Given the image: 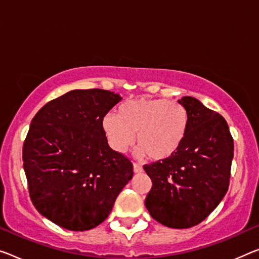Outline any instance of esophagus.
I'll return each instance as SVG.
<instances>
[{
	"label": "esophagus",
	"mask_w": 259,
	"mask_h": 259,
	"mask_svg": "<svg viewBox=\"0 0 259 259\" xmlns=\"http://www.w3.org/2000/svg\"><path fill=\"white\" fill-rule=\"evenodd\" d=\"M133 171L135 174L142 172V166L140 164H137V163H133Z\"/></svg>",
	"instance_id": "obj_1"
}]
</instances>
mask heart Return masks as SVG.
Wrapping results in <instances>:
<instances>
[{
    "label": "heart",
    "mask_w": 259,
    "mask_h": 259,
    "mask_svg": "<svg viewBox=\"0 0 259 259\" xmlns=\"http://www.w3.org/2000/svg\"><path fill=\"white\" fill-rule=\"evenodd\" d=\"M110 146L124 153L137 134L139 156L163 161L180 149L188 132V113L181 104L166 99L135 98L119 106L118 116L107 113L102 120Z\"/></svg>",
    "instance_id": "b5f03b06"
}]
</instances>
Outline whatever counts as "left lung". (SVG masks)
Returning a JSON list of instances; mask_svg holds the SVG:
<instances>
[{
	"instance_id": "8db88e82",
	"label": "left lung",
	"mask_w": 259,
	"mask_h": 259,
	"mask_svg": "<svg viewBox=\"0 0 259 259\" xmlns=\"http://www.w3.org/2000/svg\"><path fill=\"white\" fill-rule=\"evenodd\" d=\"M178 103L188 132L172 156L143 169L153 186L145 205L157 222L183 229L204 221L228 191L234 141L225 118L191 96Z\"/></svg>"
}]
</instances>
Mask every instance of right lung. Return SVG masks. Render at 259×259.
Here are the masks:
<instances>
[{
	"mask_svg": "<svg viewBox=\"0 0 259 259\" xmlns=\"http://www.w3.org/2000/svg\"><path fill=\"white\" fill-rule=\"evenodd\" d=\"M121 99L109 90H71L31 121L23 166L34 207L53 224L76 232L95 228L132 180V163L111 148L102 127Z\"/></svg>",
	"mask_w": 259,
	"mask_h": 259,
	"instance_id": "add662e5",
	"label": "right lung"
}]
</instances>
